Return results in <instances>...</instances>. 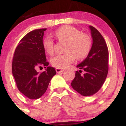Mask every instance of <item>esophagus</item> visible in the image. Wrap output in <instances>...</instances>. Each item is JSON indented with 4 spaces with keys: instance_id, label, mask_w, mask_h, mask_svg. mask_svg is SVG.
<instances>
[{
    "instance_id": "obj_1",
    "label": "esophagus",
    "mask_w": 126,
    "mask_h": 126,
    "mask_svg": "<svg viewBox=\"0 0 126 126\" xmlns=\"http://www.w3.org/2000/svg\"><path fill=\"white\" fill-rule=\"evenodd\" d=\"M64 69H58V68H57V69H56V71L57 73H60V72H63L64 71Z\"/></svg>"
}]
</instances>
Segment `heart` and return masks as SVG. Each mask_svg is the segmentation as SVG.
Here are the masks:
<instances>
[{
	"label": "heart",
	"instance_id": "heart-1",
	"mask_svg": "<svg viewBox=\"0 0 126 126\" xmlns=\"http://www.w3.org/2000/svg\"><path fill=\"white\" fill-rule=\"evenodd\" d=\"M59 41L66 42V53L54 56L51 59L52 66L58 69L67 67L75 61L76 57L81 60L87 57L92 47L90 36L81 33L77 28L71 26H63L55 32ZM43 48L49 55L54 52V43L51 37H47L43 43Z\"/></svg>",
	"mask_w": 126,
	"mask_h": 126
}]
</instances>
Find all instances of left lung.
<instances>
[{"mask_svg": "<svg viewBox=\"0 0 126 126\" xmlns=\"http://www.w3.org/2000/svg\"><path fill=\"white\" fill-rule=\"evenodd\" d=\"M93 43L89 54L77 67L83 70L76 71L72 80V88L83 96H91L98 92L104 83L108 72V49L99 31L89 26Z\"/></svg>", "mask_w": 126, "mask_h": 126, "instance_id": "8db88e82", "label": "left lung"}]
</instances>
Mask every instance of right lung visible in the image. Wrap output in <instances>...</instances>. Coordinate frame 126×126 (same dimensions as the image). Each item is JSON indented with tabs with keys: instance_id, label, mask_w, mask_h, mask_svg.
I'll list each match as a JSON object with an SVG mask.
<instances>
[{
	"instance_id": "right-lung-1",
	"label": "right lung",
	"mask_w": 126,
	"mask_h": 126,
	"mask_svg": "<svg viewBox=\"0 0 126 126\" xmlns=\"http://www.w3.org/2000/svg\"><path fill=\"white\" fill-rule=\"evenodd\" d=\"M46 28L34 30L21 39L14 52L12 74L18 90L27 98L36 99L46 92L51 78L56 74L54 67L48 66L43 46ZM44 67L46 70L37 72L36 69Z\"/></svg>"
}]
</instances>
